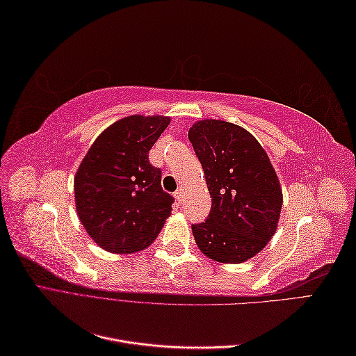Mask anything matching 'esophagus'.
<instances>
[{"label": "esophagus", "mask_w": 356, "mask_h": 356, "mask_svg": "<svg viewBox=\"0 0 356 356\" xmlns=\"http://www.w3.org/2000/svg\"><path fill=\"white\" fill-rule=\"evenodd\" d=\"M174 196H175V199L181 203V200H182V190L179 188V190H177L175 193H174Z\"/></svg>", "instance_id": "1"}]
</instances>
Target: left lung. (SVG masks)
Masks as SVG:
<instances>
[{
	"mask_svg": "<svg viewBox=\"0 0 356 356\" xmlns=\"http://www.w3.org/2000/svg\"><path fill=\"white\" fill-rule=\"evenodd\" d=\"M188 139L212 202L207 220L191 224L197 246L220 263L250 260L272 239L282 209L270 160L250 132L229 122H197Z\"/></svg>",
	"mask_w": 356,
	"mask_h": 356,
	"instance_id": "1",
	"label": "left lung"
}]
</instances>
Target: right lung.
Returning <instances> with one entry per match:
<instances>
[{"label": "right lung", "mask_w": 356, "mask_h": 356, "mask_svg": "<svg viewBox=\"0 0 356 356\" xmlns=\"http://www.w3.org/2000/svg\"><path fill=\"white\" fill-rule=\"evenodd\" d=\"M169 122L161 115L122 118L96 138L75 174L79 218L105 251H143L170 215L175 199L161 188V170L148 159Z\"/></svg>", "instance_id": "obj_1"}]
</instances>
